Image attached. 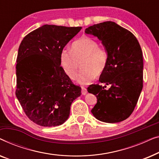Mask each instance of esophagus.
<instances>
[{
	"label": "esophagus",
	"mask_w": 159,
	"mask_h": 159,
	"mask_svg": "<svg viewBox=\"0 0 159 159\" xmlns=\"http://www.w3.org/2000/svg\"><path fill=\"white\" fill-rule=\"evenodd\" d=\"M81 88H82V95H86L87 92H88V91H87L86 88H84V87L82 86Z\"/></svg>",
	"instance_id": "34e87169"
}]
</instances>
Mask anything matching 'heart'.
<instances>
[{"instance_id":"b5f03b06","label":"heart","mask_w":159,"mask_h":159,"mask_svg":"<svg viewBox=\"0 0 159 159\" xmlns=\"http://www.w3.org/2000/svg\"><path fill=\"white\" fill-rule=\"evenodd\" d=\"M108 55L103 48L98 47L93 38L82 37L71 45V50L64 49L60 55L61 64L67 75L75 80L82 63V70L78 78L82 84L92 82L97 75L105 71L107 66Z\"/></svg>"}]
</instances>
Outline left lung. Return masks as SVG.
Masks as SVG:
<instances>
[{"instance_id": "left-lung-1", "label": "left lung", "mask_w": 159, "mask_h": 159, "mask_svg": "<svg viewBox=\"0 0 159 159\" xmlns=\"http://www.w3.org/2000/svg\"><path fill=\"white\" fill-rule=\"evenodd\" d=\"M96 36L108 55L105 71L99 82L109 85L91 84L88 93L96 95L97 103L91 112L98 120L107 123L127 119L135 108L143 82V59L140 45L131 32L113 21H104L85 29Z\"/></svg>"}]
</instances>
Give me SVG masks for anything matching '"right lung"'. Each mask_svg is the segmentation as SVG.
Listing matches in <instances>:
<instances>
[{"label": "right lung", "mask_w": 159, "mask_h": 159, "mask_svg": "<svg viewBox=\"0 0 159 159\" xmlns=\"http://www.w3.org/2000/svg\"><path fill=\"white\" fill-rule=\"evenodd\" d=\"M81 27L45 25L27 34L16 58V95L30 120L43 127L66 121L74 100L81 95L61 66L60 55Z\"/></svg>", "instance_id": "obj_1"}]
</instances>
